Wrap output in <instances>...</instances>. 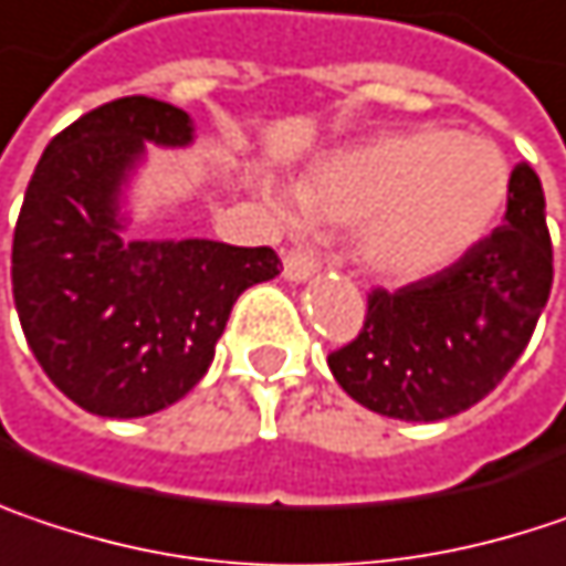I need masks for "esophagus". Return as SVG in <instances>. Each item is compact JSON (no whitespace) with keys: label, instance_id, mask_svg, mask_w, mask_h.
<instances>
[{"label":"esophagus","instance_id":"obj_1","mask_svg":"<svg viewBox=\"0 0 566 566\" xmlns=\"http://www.w3.org/2000/svg\"><path fill=\"white\" fill-rule=\"evenodd\" d=\"M314 272H317V259L311 252L297 249V252H287L284 255V279L287 282H307Z\"/></svg>","mask_w":566,"mask_h":566}]
</instances>
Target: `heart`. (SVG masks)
I'll return each mask as SVG.
<instances>
[{"mask_svg": "<svg viewBox=\"0 0 566 566\" xmlns=\"http://www.w3.org/2000/svg\"><path fill=\"white\" fill-rule=\"evenodd\" d=\"M304 217L356 227L359 262L395 284L460 265L509 200V161L483 135L379 132L314 161L294 187Z\"/></svg>", "mask_w": 566, "mask_h": 566, "instance_id": "obj_1", "label": "heart"}]
</instances>
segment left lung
<instances>
[{
    "label": "left lung",
    "instance_id": "8db88e82",
    "mask_svg": "<svg viewBox=\"0 0 566 566\" xmlns=\"http://www.w3.org/2000/svg\"><path fill=\"white\" fill-rule=\"evenodd\" d=\"M544 190L532 165L509 178L505 223L450 272L369 294L366 324L331 353L339 388L398 421H443L505 379L554 282Z\"/></svg>",
    "mask_w": 566,
    "mask_h": 566
}]
</instances>
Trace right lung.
<instances>
[{"label": "right lung", "mask_w": 566, "mask_h": 566, "mask_svg": "<svg viewBox=\"0 0 566 566\" xmlns=\"http://www.w3.org/2000/svg\"><path fill=\"white\" fill-rule=\"evenodd\" d=\"M145 142L187 148L190 116L151 96L113 99L54 135L12 239V294L48 379L99 418H145L213 363L235 297L279 275L269 249L126 239V187Z\"/></svg>", "instance_id": "add662e5"}]
</instances>
